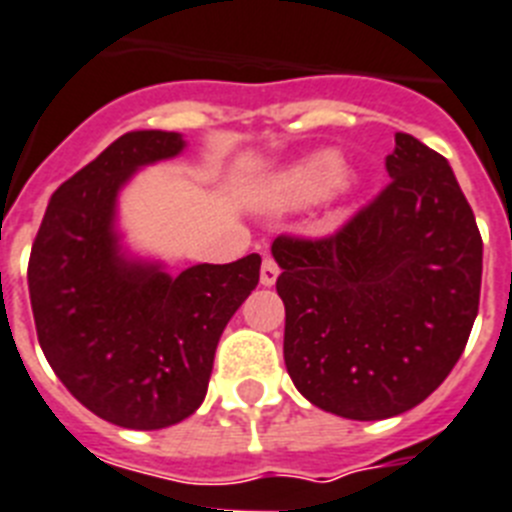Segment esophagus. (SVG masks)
I'll return each mask as SVG.
<instances>
[{
    "mask_svg": "<svg viewBox=\"0 0 512 512\" xmlns=\"http://www.w3.org/2000/svg\"><path fill=\"white\" fill-rule=\"evenodd\" d=\"M277 277H280V266L274 264L272 259H264V264H261V285L272 287Z\"/></svg>",
    "mask_w": 512,
    "mask_h": 512,
    "instance_id": "34e87169",
    "label": "esophagus"
}]
</instances>
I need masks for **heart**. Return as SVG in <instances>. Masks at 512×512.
I'll return each mask as SVG.
<instances>
[{"instance_id": "1", "label": "heart", "mask_w": 512, "mask_h": 512, "mask_svg": "<svg viewBox=\"0 0 512 512\" xmlns=\"http://www.w3.org/2000/svg\"><path fill=\"white\" fill-rule=\"evenodd\" d=\"M335 188H356V177L345 175V159L337 149H319L303 156L269 180L261 193V206L272 211L306 209L332 193Z\"/></svg>"}]
</instances>
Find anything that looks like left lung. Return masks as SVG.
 Returning a JSON list of instances; mask_svg holds the SVG:
<instances>
[{
    "label": "left lung",
    "instance_id": "obj_1",
    "mask_svg": "<svg viewBox=\"0 0 512 512\" xmlns=\"http://www.w3.org/2000/svg\"><path fill=\"white\" fill-rule=\"evenodd\" d=\"M387 172L337 235L272 243L287 374L308 403L353 421L424 403L479 314L481 235L453 167L398 133Z\"/></svg>",
    "mask_w": 512,
    "mask_h": 512
}]
</instances>
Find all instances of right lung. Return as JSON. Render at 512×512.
<instances>
[{
	"label": "right lung",
	"instance_id": "1",
	"mask_svg": "<svg viewBox=\"0 0 512 512\" xmlns=\"http://www.w3.org/2000/svg\"><path fill=\"white\" fill-rule=\"evenodd\" d=\"M185 146L170 130H130L109 143L54 190L28 264L46 361L78 403L125 429L151 432L196 413L219 337L259 285V253L170 274L125 240V185Z\"/></svg>",
	"mask_w": 512,
	"mask_h": 512
}]
</instances>
